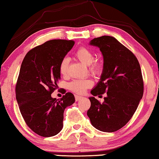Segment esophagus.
<instances>
[{"instance_id": "esophagus-1", "label": "esophagus", "mask_w": 159, "mask_h": 159, "mask_svg": "<svg viewBox=\"0 0 159 159\" xmlns=\"http://www.w3.org/2000/svg\"><path fill=\"white\" fill-rule=\"evenodd\" d=\"M83 98L82 96H79V95H75V100L76 101H78V100H80L81 99V98Z\"/></svg>"}]
</instances>
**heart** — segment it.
<instances>
[{
	"label": "heart",
	"mask_w": 159,
	"mask_h": 159,
	"mask_svg": "<svg viewBox=\"0 0 159 159\" xmlns=\"http://www.w3.org/2000/svg\"><path fill=\"white\" fill-rule=\"evenodd\" d=\"M75 57L80 61L86 65H90L89 70L92 73H99L101 70V64L98 61H93L94 57L92 51L85 47H81L76 51ZM68 67H69V59L67 58H64L59 65V73L62 75H66L67 74ZM92 85V82L89 79L81 78L75 79L71 81L68 85L69 89L77 94H82L85 92L87 88Z\"/></svg>",
	"instance_id": "b5f03b06"
}]
</instances>
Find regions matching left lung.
I'll return each instance as SVG.
<instances>
[{
  "label": "left lung",
  "mask_w": 159,
  "mask_h": 159,
  "mask_svg": "<svg viewBox=\"0 0 159 159\" xmlns=\"http://www.w3.org/2000/svg\"><path fill=\"white\" fill-rule=\"evenodd\" d=\"M89 45L100 48L103 68L100 81L91 90L93 97L89 98L87 116L100 131H116L128 123L143 96L141 68L134 54L113 37L94 38ZM104 93L107 96L102 104L93 97Z\"/></svg>",
  "instance_id": "obj_1"
}]
</instances>
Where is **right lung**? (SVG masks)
Instances as JSON below:
<instances>
[{
  "mask_svg": "<svg viewBox=\"0 0 159 159\" xmlns=\"http://www.w3.org/2000/svg\"><path fill=\"white\" fill-rule=\"evenodd\" d=\"M74 44L73 40H49L28 52L22 62L16 99L25 123L41 136L59 134L63 128L65 109L75 103L71 92L59 100L51 97L61 79L60 63Z\"/></svg>",
  "mask_w": 159,
  "mask_h": 159,
  "instance_id": "obj_1",
  "label": "right lung"
}]
</instances>
